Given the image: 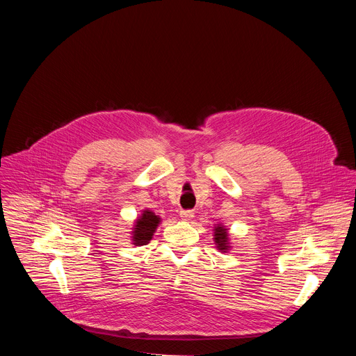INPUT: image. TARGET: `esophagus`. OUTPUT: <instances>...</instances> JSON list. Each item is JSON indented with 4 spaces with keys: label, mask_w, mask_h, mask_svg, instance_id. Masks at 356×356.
<instances>
[{
    "label": "esophagus",
    "mask_w": 356,
    "mask_h": 356,
    "mask_svg": "<svg viewBox=\"0 0 356 356\" xmlns=\"http://www.w3.org/2000/svg\"><path fill=\"white\" fill-rule=\"evenodd\" d=\"M193 217H194V213L190 211V210H181V211H180V218H181L183 221H190Z\"/></svg>",
    "instance_id": "esophagus-1"
}]
</instances>
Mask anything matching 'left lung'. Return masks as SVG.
I'll use <instances>...</instances> for the list:
<instances>
[{
  "instance_id": "left-lung-1",
  "label": "left lung",
  "mask_w": 356,
  "mask_h": 356,
  "mask_svg": "<svg viewBox=\"0 0 356 356\" xmlns=\"http://www.w3.org/2000/svg\"><path fill=\"white\" fill-rule=\"evenodd\" d=\"M213 239H214V243H216V248L220 250V252H229L231 250V239H229V231L225 225H222L221 222L220 224H216L213 227Z\"/></svg>"
}]
</instances>
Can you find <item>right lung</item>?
<instances>
[{"instance_id":"1","label":"right lung","mask_w":356,"mask_h":356,"mask_svg":"<svg viewBox=\"0 0 356 356\" xmlns=\"http://www.w3.org/2000/svg\"><path fill=\"white\" fill-rule=\"evenodd\" d=\"M161 222H162V218L156 216L154 211L149 209L142 210L132 225V231H131L132 245L142 246L149 243L150 239L154 238Z\"/></svg>"}]
</instances>
